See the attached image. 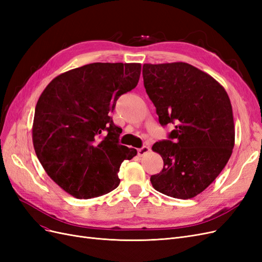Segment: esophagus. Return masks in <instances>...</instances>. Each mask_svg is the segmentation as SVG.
<instances>
[{
    "mask_svg": "<svg viewBox=\"0 0 262 262\" xmlns=\"http://www.w3.org/2000/svg\"><path fill=\"white\" fill-rule=\"evenodd\" d=\"M149 150H150V148H149L148 146H143V147H141V148L138 149V155H139L140 157H142V156L146 155V154L149 152Z\"/></svg>",
    "mask_w": 262,
    "mask_h": 262,
    "instance_id": "34e87169",
    "label": "esophagus"
}]
</instances>
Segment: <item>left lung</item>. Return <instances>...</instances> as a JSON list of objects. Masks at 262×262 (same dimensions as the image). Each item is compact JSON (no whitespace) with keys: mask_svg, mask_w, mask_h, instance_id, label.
<instances>
[{"mask_svg":"<svg viewBox=\"0 0 262 262\" xmlns=\"http://www.w3.org/2000/svg\"><path fill=\"white\" fill-rule=\"evenodd\" d=\"M143 81L160 123L175 124L169 140L152 147L164 167L150 182L166 195L191 199L215 180L232 155L231 100L216 80L185 62L145 63Z\"/></svg>","mask_w":262,"mask_h":262,"instance_id":"8db88e82","label":"left lung"}]
</instances>
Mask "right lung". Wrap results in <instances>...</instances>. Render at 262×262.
Masks as SVG:
<instances>
[{"instance_id":"add662e5","label":"right lung","mask_w":262,"mask_h":262,"mask_svg":"<svg viewBox=\"0 0 262 262\" xmlns=\"http://www.w3.org/2000/svg\"><path fill=\"white\" fill-rule=\"evenodd\" d=\"M140 74V63H91L54 77L39 97L36 155L48 176L76 199L113 191L121 163L137 155L136 148L119 144L122 130L109 114Z\"/></svg>"}]
</instances>
